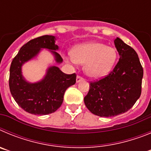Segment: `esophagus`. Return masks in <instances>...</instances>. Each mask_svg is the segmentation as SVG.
I'll return each instance as SVG.
<instances>
[{
    "instance_id": "esophagus-1",
    "label": "esophagus",
    "mask_w": 151,
    "mask_h": 151,
    "mask_svg": "<svg viewBox=\"0 0 151 151\" xmlns=\"http://www.w3.org/2000/svg\"><path fill=\"white\" fill-rule=\"evenodd\" d=\"M84 80V78H82V77H81V76H77L76 77V82L77 83H78V82H82V81H83Z\"/></svg>"
}]
</instances>
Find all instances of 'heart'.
Here are the masks:
<instances>
[{
  "label": "heart",
  "instance_id": "b5f03b06",
  "mask_svg": "<svg viewBox=\"0 0 151 151\" xmlns=\"http://www.w3.org/2000/svg\"><path fill=\"white\" fill-rule=\"evenodd\" d=\"M117 58L116 50L98 41H91L76 46L69 59L84 64V72L92 78L104 77L111 71Z\"/></svg>",
  "mask_w": 151,
  "mask_h": 151
}]
</instances>
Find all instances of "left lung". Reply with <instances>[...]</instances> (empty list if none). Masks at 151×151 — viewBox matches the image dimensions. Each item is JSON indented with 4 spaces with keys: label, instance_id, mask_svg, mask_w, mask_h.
I'll return each instance as SVG.
<instances>
[{
    "label": "left lung",
    "instance_id": "1",
    "mask_svg": "<svg viewBox=\"0 0 151 151\" xmlns=\"http://www.w3.org/2000/svg\"><path fill=\"white\" fill-rule=\"evenodd\" d=\"M119 60L107 76L90 83L84 98L93 114L111 117L127 112L141 96L143 68L135 50L119 38L114 40Z\"/></svg>",
    "mask_w": 151,
    "mask_h": 151
}]
</instances>
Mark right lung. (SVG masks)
Wrapping results in <instances>:
<instances>
[{
  "label": "right lung",
  "instance_id": "right-lung-1",
  "mask_svg": "<svg viewBox=\"0 0 151 151\" xmlns=\"http://www.w3.org/2000/svg\"><path fill=\"white\" fill-rule=\"evenodd\" d=\"M57 37L43 35L31 40L23 45L13 58L10 65L9 86L10 93L17 104L27 113L34 115H47L54 113L62 105L66 89L76 83L75 73L66 75L57 66L47 68L46 73L35 82L27 81L22 74V66L38 57L43 49L48 50L54 62L63 63L57 50Z\"/></svg>",
  "mask_w": 151,
  "mask_h": 151
}]
</instances>
